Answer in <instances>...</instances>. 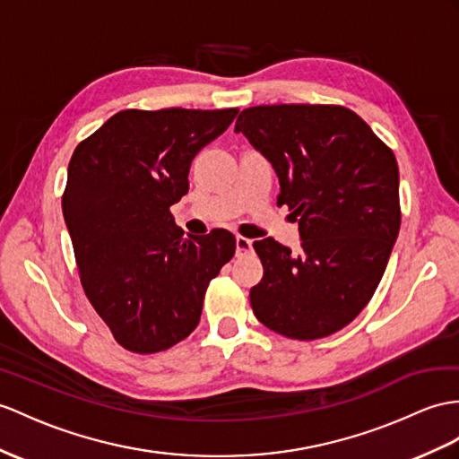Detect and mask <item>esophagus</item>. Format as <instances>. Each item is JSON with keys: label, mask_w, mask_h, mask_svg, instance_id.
<instances>
[{"label": "esophagus", "mask_w": 459, "mask_h": 459, "mask_svg": "<svg viewBox=\"0 0 459 459\" xmlns=\"http://www.w3.org/2000/svg\"><path fill=\"white\" fill-rule=\"evenodd\" d=\"M251 249H253V241L251 239L241 238V236L236 238V255L238 256H243V255L251 253Z\"/></svg>", "instance_id": "obj_1"}]
</instances>
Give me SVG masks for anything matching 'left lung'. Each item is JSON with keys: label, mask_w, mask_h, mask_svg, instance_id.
<instances>
[{"label": "left lung", "mask_w": 459, "mask_h": 459, "mask_svg": "<svg viewBox=\"0 0 459 459\" xmlns=\"http://www.w3.org/2000/svg\"><path fill=\"white\" fill-rule=\"evenodd\" d=\"M281 183L299 249L266 238L253 247L263 281L251 307L288 339L329 337L360 314L382 281L401 226L395 155L339 105H261L236 122Z\"/></svg>", "instance_id": "obj_1"}]
</instances>
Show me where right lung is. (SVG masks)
Here are the masks:
<instances>
[{"label": "right lung", "instance_id": "add662e5", "mask_svg": "<svg viewBox=\"0 0 459 459\" xmlns=\"http://www.w3.org/2000/svg\"><path fill=\"white\" fill-rule=\"evenodd\" d=\"M238 108L120 110L77 145L62 196L85 296L118 344L152 354L191 334L208 282L236 253L226 230L183 238L169 208Z\"/></svg>", "mask_w": 459, "mask_h": 459}]
</instances>
